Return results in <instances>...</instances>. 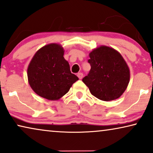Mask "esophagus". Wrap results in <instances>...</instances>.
Wrapping results in <instances>:
<instances>
[{"label":"esophagus","mask_w":153,"mask_h":153,"mask_svg":"<svg viewBox=\"0 0 153 153\" xmlns=\"http://www.w3.org/2000/svg\"><path fill=\"white\" fill-rule=\"evenodd\" d=\"M77 76L79 77V79H81L82 78H83V74L82 72H79V73H78V74H77Z\"/></svg>","instance_id":"34e87169"}]
</instances>
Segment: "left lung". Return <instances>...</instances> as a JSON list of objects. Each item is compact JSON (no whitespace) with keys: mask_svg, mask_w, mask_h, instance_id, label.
<instances>
[{"mask_svg":"<svg viewBox=\"0 0 153 153\" xmlns=\"http://www.w3.org/2000/svg\"><path fill=\"white\" fill-rule=\"evenodd\" d=\"M90 58L91 69L82 81L100 100L118 99L130 81L129 68L122 56L113 48L101 46L90 52Z\"/></svg>","mask_w":153,"mask_h":153,"instance_id":"obj_1","label":"left lung"}]
</instances>
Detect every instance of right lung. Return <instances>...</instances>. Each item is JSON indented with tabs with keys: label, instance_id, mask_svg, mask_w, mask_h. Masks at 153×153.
I'll list each match as a JSON object with an SVG mask.
<instances>
[{
	"label": "right lung",
	"instance_id": "add662e5",
	"mask_svg": "<svg viewBox=\"0 0 153 153\" xmlns=\"http://www.w3.org/2000/svg\"><path fill=\"white\" fill-rule=\"evenodd\" d=\"M63 54V48L52 43L41 48L32 58L27 69L28 81L32 90L40 97L57 100L79 80L70 72V65Z\"/></svg>",
	"mask_w": 153,
	"mask_h": 153
}]
</instances>
